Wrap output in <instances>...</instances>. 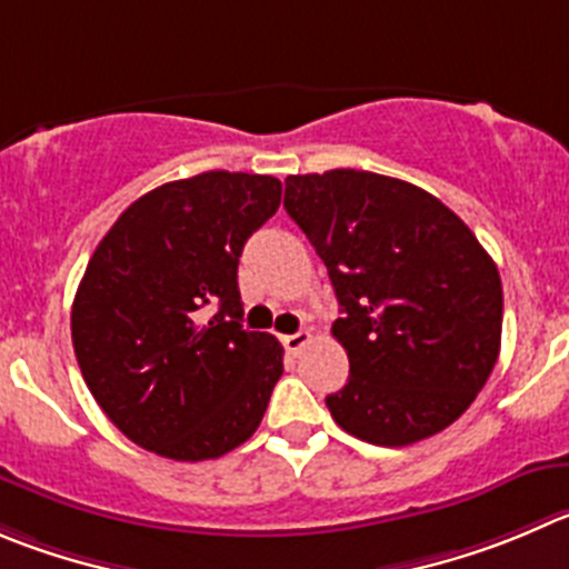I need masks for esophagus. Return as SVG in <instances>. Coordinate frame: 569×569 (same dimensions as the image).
<instances>
[{
    "label": "esophagus",
    "instance_id": "obj_1",
    "mask_svg": "<svg viewBox=\"0 0 569 569\" xmlns=\"http://www.w3.org/2000/svg\"><path fill=\"white\" fill-rule=\"evenodd\" d=\"M310 340H312V335L307 332V329H301V332L284 335V338H281V346H284V349H288L290 355H299V351L305 349V346L310 343Z\"/></svg>",
    "mask_w": 569,
    "mask_h": 569
}]
</instances>
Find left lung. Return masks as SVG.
Returning a JSON list of instances; mask_svg holds the SVG:
<instances>
[{"label": "left lung", "mask_w": 569, "mask_h": 569, "mask_svg": "<svg viewBox=\"0 0 569 569\" xmlns=\"http://www.w3.org/2000/svg\"><path fill=\"white\" fill-rule=\"evenodd\" d=\"M284 209L323 259L349 382V436L408 447L450 427L500 355L502 284L469 226L425 189L366 170L284 178Z\"/></svg>", "instance_id": "obj_1"}]
</instances>
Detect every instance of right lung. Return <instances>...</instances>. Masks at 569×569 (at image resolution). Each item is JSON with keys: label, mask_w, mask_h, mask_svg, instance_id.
Listing matches in <instances>:
<instances>
[{"label": "right lung", "mask_w": 569, "mask_h": 569, "mask_svg": "<svg viewBox=\"0 0 569 569\" xmlns=\"http://www.w3.org/2000/svg\"><path fill=\"white\" fill-rule=\"evenodd\" d=\"M279 200L273 176L200 172L133 200L91 253L74 357L102 413L144 450L209 461L262 421L284 351L242 329L237 264Z\"/></svg>", "instance_id": "obj_1"}]
</instances>
